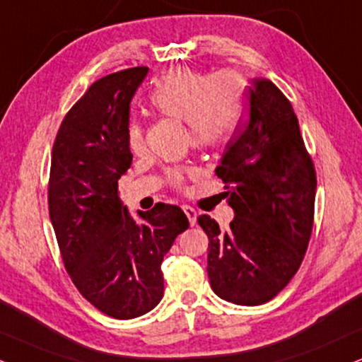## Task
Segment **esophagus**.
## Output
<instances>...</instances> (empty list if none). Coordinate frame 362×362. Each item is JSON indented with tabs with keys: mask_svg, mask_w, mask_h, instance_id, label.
Wrapping results in <instances>:
<instances>
[{
	"mask_svg": "<svg viewBox=\"0 0 362 362\" xmlns=\"http://www.w3.org/2000/svg\"><path fill=\"white\" fill-rule=\"evenodd\" d=\"M182 211H185L186 218H188L189 225L194 226V225H196V216H198V213H196V209L191 208V206H186V204H185V206H182Z\"/></svg>",
	"mask_w": 362,
	"mask_h": 362,
	"instance_id": "1",
	"label": "esophagus"
}]
</instances>
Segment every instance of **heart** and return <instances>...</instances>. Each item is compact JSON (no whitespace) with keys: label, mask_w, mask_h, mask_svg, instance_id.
<instances>
[{"label":"heart","mask_w":362,"mask_h":362,"mask_svg":"<svg viewBox=\"0 0 362 362\" xmlns=\"http://www.w3.org/2000/svg\"><path fill=\"white\" fill-rule=\"evenodd\" d=\"M149 104L164 117L186 122L193 146L211 149L225 144L242 126L245 93L240 75L231 70L215 75L193 69H174L163 75L149 95ZM127 146L134 154L144 151V126L139 120L127 124ZM169 181L181 188L185 173L169 171Z\"/></svg>","instance_id":"obj_1"}]
</instances>
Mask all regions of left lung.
I'll use <instances>...</instances> for the list:
<instances>
[{"mask_svg":"<svg viewBox=\"0 0 362 362\" xmlns=\"http://www.w3.org/2000/svg\"><path fill=\"white\" fill-rule=\"evenodd\" d=\"M247 115L216 176L235 218L228 231L202 215L213 292L238 305L274 298L297 274L314 225L317 177L292 104L274 82L245 90Z\"/></svg>","mask_w":362,"mask_h":362,"instance_id":"1","label":"left lung"}]
</instances>
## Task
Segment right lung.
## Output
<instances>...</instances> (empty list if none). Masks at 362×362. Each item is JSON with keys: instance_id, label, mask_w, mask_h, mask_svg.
Segmentation results:
<instances>
[{"instance_id": "right-lung-1", "label": "right lung", "mask_w": 362, "mask_h": 362, "mask_svg": "<svg viewBox=\"0 0 362 362\" xmlns=\"http://www.w3.org/2000/svg\"><path fill=\"white\" fill-rule=\"evenodd\" d=\"M147 66L93 82L69 110L52 151L48 209L62 260L82 297L114 319L153 310L164 293L163 258L189 221L180 206L156 203L129 216L119 180L131 168L129 105Z\"/></svg>"}]
</instances>
